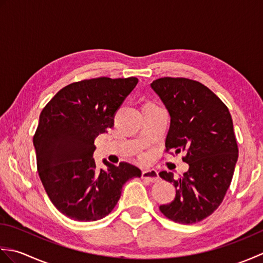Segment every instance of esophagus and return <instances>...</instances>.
I'll return each mask as SVG.
<instances>
[{
	"label": "esophagus",
	"instance_id": "obj_1",
	"mask_svg": "<svg viewBox=\"0 0 263 263\" xmlns=\"http://www.w3.org/2000/svg\"><path fill=\"white\" fill-rule=\"evenodd\" d=\"M141 176H142L143 180H146L148 182H152V183L158 182L160 180L159 175H158V172L155 171V170H146V171H143Z\"/></svg>",
	"mask_w": 263,
	"mask_h": 263
}]
</instances>
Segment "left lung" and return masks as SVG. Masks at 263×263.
<instances>
[{
  "label": "left lung",
  "mask_w": 263,
  "mask_h": 263,
  "mask_svg": "<svg viewBox=\"0 0 263 263\" xmlns=\"http://www.w3.org/2000/svg\"><path fill=\"white\" fill-rule=\"evenodd\" d=\"M150 86L171 116L165 152H184L183 161L189 164L177 180L171 172L159 173L176 189L175 199L159 209L173 221L195 224L220 205L231 185L238 158L232 116L208 87L195 80L165 77Z\"/></svg>",
  "instance_id": "1"
}]
</instances>
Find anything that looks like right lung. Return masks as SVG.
<instances>
[{"instance_id": "1", "label": "right lung", "mask_w": 263, "mask_h": 263, "mask_svg": "<svg viewBox=\"0 0 263 263\" xmlns=\"http://www.w3.org/2000/svg\"><path fill=\"white\" fill-rule=\"evenodd\" d=\"M135 77H100L70 83L43 108L35 136L37 170L52 203L78 221L102 219L114 209L122 187L140 177L138 167L104 159L97 170L95 139L114 125V115L138 83Z\"/></svg>"}]
</instances>
